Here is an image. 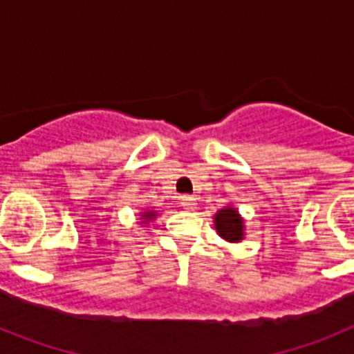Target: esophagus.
<instances>
[{"mask_svg": "<svg viewBox=\"0 0 354 354\" xmlns=\"http://www.w3.org/2000/svg\"><path fill=\"white\" fill-rule=\"evenodd\" d=\"M180 204H183L184 209H195L196 207V198H195V196L184 195V196H180Z\"/></svg>", "mask_w": 354, "mask_h": 354, "instance_id": "obj_1", "label": "esophagus"}]
</instances>
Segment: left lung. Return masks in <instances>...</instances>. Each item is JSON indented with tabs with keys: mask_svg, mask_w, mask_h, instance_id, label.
I'll list each match as a JSON object with an SVG mask.
<instances>
[{
	"mask_svg": "<svg viewBox=\"0 0 354 354\" xmlns=\"http://www.w3.org/2000/svg\"><path fill=\"white\" fill-rule=\"evenodd\" d=\"M214 228L218 236L228 243H241L245 239V220L234 205H227L216 212Z\"/></svg>",
	"mask_w": 354,
	"mask_h": 354,
	"instance_id": "8db88e82",
	"label": "left lung"
}]
</instances>
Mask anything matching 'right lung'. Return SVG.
<instances>
[{
  "instance_id": "add662e5",
  "label": "right lung",
  "mask_w": 354,
  "mask_h": 354,
  "mask_svg": "<svg viewBox=\"0 0 354 354\" xmlns=\"http://www.w3.org/2000/svg\"><path fill=\"white\" fill-rule=\"evenodd\" d=\"M156 216H158V211H152V209H143L142 212H140V220L138 223H150V221L154 220Z\"/></svg>"
}]
</instances>
